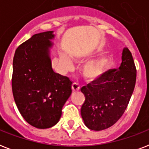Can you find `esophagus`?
Wrapping results in <instances>:
<instances>
[{"label": "esophagus", "instance_id": "1", "mask_svg": "<svg viewBox=\"0 0 149 149\" xmlns=\"http://www.w3.org/2000/svg\"><path fill=\"white\" fill-rule=\"evenodd\" d=\"M79 89H80V87H79V86L77 84H76V83H73V84H72V91H74V92H76V91H79Z\"/></svg>", "mask_w": 149, "mask_h": 149}]
</instances>
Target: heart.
Instances as JSON below:
<instances>
[{
	"mask_svg": "<svg viewBox=\"0 0 149 149\" xmlns=\"http://www.w3.org/2000/svg\"><path fill=\"white\" fill-rule=\"evenodd\" d=\"M102 52H103L102 51H99L98 52H97V54L100 55ZM94 57H95V55L87 57L85 60L89 61V63H86L82 70V73L84 75V77H85V79L89 81L96 80L99 77H101V75L104 73L107 67L108 66L109 61H110L108 57H107V56H102L97 59L91 61ZM60 62L62 65L67 70H70L73 66L72 60L65 55L61 56Z\"/></svg>",
	"mask_w": 149,
	"mask_h": 149,
	"instance_id": "b5f03b06",
	"label": "heart"
}]
</instances>
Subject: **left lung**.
<instances>
[{
    "mask_svg": "<svg viewBox=\"0 0 149 149\" xmlns=\"http://www.w3.org/2000/svg\"><path fill=\"white\" fill-rule=\"evenodd\" d=\"M136 82V68L127 48H124L118 69H111L83 86L85 101L81 116L89 129L101 131L111 127L123 115Z\"/></svg>",
    "mask_w": 149,
    "mask_h": 149,
    "instance_id": "8db88e82",
    "label": "left lung"
}]
</instances>
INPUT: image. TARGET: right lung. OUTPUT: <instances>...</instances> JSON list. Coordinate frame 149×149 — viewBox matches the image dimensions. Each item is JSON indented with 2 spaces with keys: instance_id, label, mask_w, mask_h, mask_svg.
Segmentation results:
<instances>
[{
  "instance_id": "right-lung-1",
  "label": "right lung",
  "mask_w": 149,
  "mask_h": 149,
  "mask_svg": "<svg viewBox=\"0 0 149 149\" xmlns=\"http://www.w3.org/2000/svg\"><path fill=\"white\" fill-rule=\"evenodd\" d=\"M53 32L34 35L17 47L13 59L15 104L24 120L40 129L58 122L63 105L72 93V81L54 72L52 66Z\"/></svg>"
}]
</instances>
